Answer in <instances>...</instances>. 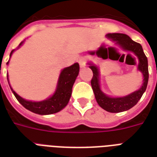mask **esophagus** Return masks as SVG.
Listing matches in <instances>:
<instances>
[{"label": "esophagus", "mask_w": 157, "mask_h": 157, "mask_svg": "<svg viewBox=\"0 0 157 157\" xmlns=\"http://www.w3.org/2000/svg\"><path fill=\"white\" fill-rule=\"evenodd\" d=\"M79 65H80V67H83L86 66V60L85 59H83V58H81V59H79Z\"/></svg>", "instance_id": "1"}]
</instances>
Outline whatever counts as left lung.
<instances>
[{
	"mask_svg": "<svg viewBox=\"0 0 157 157\" xmlns=\"http://www.w3.org/2000/svg\"><path fill=\"white\" fill-rule=\"evenodd\" d=\"M107 36L111 37L117 44H119L124 50L131 51L138 56L139 63L138 69L144 75V83L139 90L130 94L129 95L121 98H111L101 91L98 80V69L93 64H90V68L93 71V77L91 79V86L93 89L96 101L103 109L107 112L117 113L130 109L134 105H136L145 92L148 82V64L147 58L144 54L142 45L138 42H135L129 37V36L123 33H108Z\"/></svg>",
	"mask_w": 157,
	"mask_h": 157,
	"instance_id": "obj_1",
	"label": "left lung"
}]
</instances>
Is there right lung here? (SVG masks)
I'll return each instance as SVG.
<instances>
[{
  "mask_svg": "<svg viewBox=\"0 0 157 157\" xmlns=\"http://www.w3.org/2000/svg\"><path fill=\"white\" fill-rule=\"evenodd\" d=\"M22 44L23 42L19 44L18 47ZM13 50L11 51L10 56L11 54H13ZM79 69H80V67L77 63L68 67L64 68L61 71V74L59 76L58 86H57L55 93L52 97H50L46 100L41 101V102H32V101L25 100L23 98H21L20 96H18L13 90H12L17 100L23 105L26 109L40 115H50L56 113L61 111L68 103L69 99L71 95L72 86L76 81V76H78Z\"/></svg>",
  "mask_w": 157,
  "mask_h": 157,
  "instance_id": "1",
  "label": "right lung"
}]
</instances>
